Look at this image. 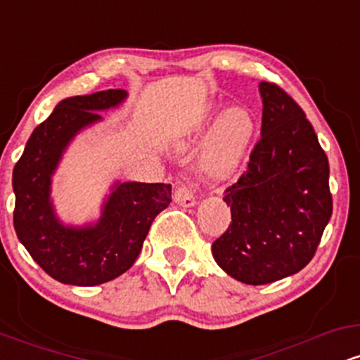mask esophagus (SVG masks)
I'll use <instances>...</instances> for the list:
<instances>
[{
    "instance_id": "34e87169",
    "label": "esophagus",
    "mask_w": 360,
    "mask_h": 360,
    "mask_svg": "<svg viewBox=\"0 0 360 360\" xmlns=\"http://www.w3.org/2000/svg\"><path fill=\"white\" fill-rule=\"evenodd\" d=\"M174 201L184 208H191L196 205V188L194 186H179L174 191Z\"/></svg>"
}]
</instances>
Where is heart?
<instances>
[{
    "label": "heart",
    "instance_id": "heart-1",
    "mask_svg": "<svg viewBox=\"0 0 360 360\" xmlns=\"http://www.w3.org/2000/svg\"><path fill=\"white\" fill-rule=\"evenodd\" d=\"M252 135L254 118L250 111L242 106L226 110L206 139L198 157V166L212 177L232 174L245 155Z\"/></svg>",
    "mask_w": 360,
    "mask_h": 360
}]
</instances>
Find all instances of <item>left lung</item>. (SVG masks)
Wrapping results in <instances>:
<instances>
[{"instance_id": "1", "label": "left lung", "mask_w": 360, "mask_h": 360, "mask_svg": "<svg viewBox=\"0 0 360 360\" xmlns=\"http://www.w3.org/2000/svg\"><path fill=\"white\" fill-rule=\"evenodd\" d=\"M259 91L260 139L247 171L225 189L232 221L212 245L218 266L252 286L303 269L333 208L328 159L304 111L274 82Z\"/></svg>"}]
</instances>
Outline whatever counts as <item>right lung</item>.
I'll list each match as a JSON object with an SVG mask.
<instances>
[{
  "label": "right lung",
  "mask_w": 360,
  "mask_h": 360,
  "mask_svg": "<svg viewBox=\"0 0 360 360\" xmlns=\"http://www.w3.org/2000/svg\"><path fill=\"white\" fill-rule=\"evenodd\" d=\"M125 98V89H108L62 100L35 128L13 169L15 232L59 283L96 286L122 276L139 257L154 218L171 203V184L115 183L94 225H64L57 218L51 186L62 154L82 128L100 122L98 111Z\"/></svg>",
  "instance_id": "right-lung-1"
}]
</instances>
